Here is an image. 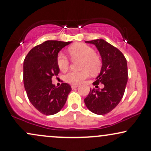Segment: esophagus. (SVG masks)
I'll list each match as a JSON object with an SVG mask.
<instances>
[{
	"label": "esophagus",
	"mask_w": 151,
	"mask_h": 151,
	"mask_svg": "<svg viewBox=\"0 0 151 151\" xmlns=\"http://www.w3.org/2000/svg\"><path fill=\"white\" fill-rule=\"evenodd\" d=\"M78 85H77V84H74V85H72L71 86V87H72V89H75V88H77V87H78Z\"/></svg>",
	"instance_id": "obj_1"
}]
</instances>
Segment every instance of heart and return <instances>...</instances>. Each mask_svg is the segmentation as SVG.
<instances>
[{
	"mask_svg": "<svg viewBox=\"0 0 151 151\" xmlns=\"http://www.w3.org/2000/svg\"><path fill=\"white\" fill-rule=\"evenodd\" d=\"M68 53L72 60H81L79 72H70L65 75L67 82L72 84H79L89 76L90 72L98 73L101 67V59L91 47L84 43H77L68 48ZM58 66L62 72H65L70 67V61L62 53H60L57 58Z\"/></svg>",
	"mask_w": 151,
	"mask_h": 151,
	"instance_id": "obj_1",
	"label": "heart"
}]
</instances>
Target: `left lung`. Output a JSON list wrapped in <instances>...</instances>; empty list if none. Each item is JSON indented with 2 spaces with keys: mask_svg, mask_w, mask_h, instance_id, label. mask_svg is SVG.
Listing matches in <instances>:
<instances>
[{
  "mask_svg": "<svg viewBox=\"0 0 151 151\" xmlns=\"http://www.w3.org/2000/svg\"><path fill=\"white\" fill-rule=\"evenodd\" d=\"M86 42L94 45L102 59L101 72L93 84L98 88L101 83L104 87L101 90L90 89L84 103L91 112L104 115L111 111L124 96L128 81L127 62L120 50L104 40H93Z\"/></svg>",
  "mask_w": 151,
  "mask_h": 151,
  "instance_id": "obj_1",
  "label": "left lung"
}]
</instances>
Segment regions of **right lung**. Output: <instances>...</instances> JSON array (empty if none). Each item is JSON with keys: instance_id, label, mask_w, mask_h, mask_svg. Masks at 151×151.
<instances>
[{"instance_id": "1", "label": "right lung", "mask_w": 151, "mask_h": 151, "mask_svg": "<svg viewBox=\"0 0 151 151\" xmlns=\"http://www.w3.org/2000/svg\"><path fill=\"white\" fill-rule=\"evenodd\" d=\"M71 42L47 40L34 47L23 63V82L27 97L33 106L45 115L60 111L65 104L71 86L62 83L57 87L52 78L60 72L58 52Z\"/></svg>"}]
</instances>
